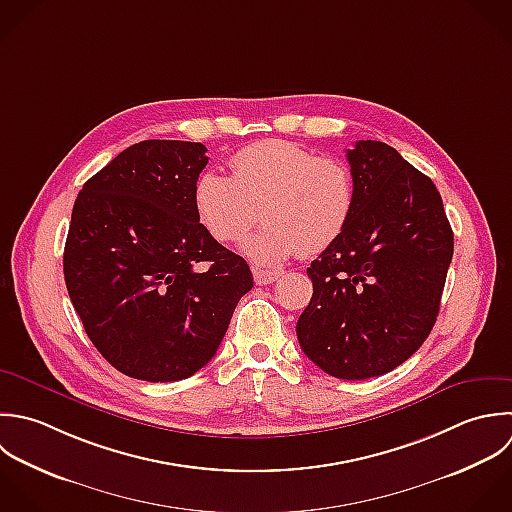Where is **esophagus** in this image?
<instances>
[{"label":"esophagus","instance_id":"1","mask_svg":"<svg viewBox=\"0 0 512 512\" xmlns=\"http://www.w3.org/2000/svg\"><path fill=\"white\" fill-rule=\"evenodd\" d=\"M281 277V271H271V269H259L253 267V279L257 285H271Z\"/></svg>","mask_w":512,"mask_h":512}]
</instances>
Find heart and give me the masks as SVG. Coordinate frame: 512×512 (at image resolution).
<instances>
[{"instance_id": "heart-1", "label": "heart", "mask_w": 512, "mask_h": 512, "mask_svg": "<svg viewBox=\"0 0 512 512\" xmlns=\"http://www.w3.org/2000/svg\"><path fill=\"white\" fill-rule=\"evenodd\" d=\"M355 203L357 183L345 161L283 139L239 149L231 175L207 169L193 185L197 221L221 243L243 239L261 207L267 223L243 241V253L265 267L297 251H327L349 227Z\"/></svg>"}]
</instances>
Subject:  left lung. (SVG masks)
<instances>
[{"mask_svg":"<svg viewBox=\"0 0 512 512\" xmlns=\"http://www.w3.org/2000/svg\"><path fill=\"white\" fill-rule=\"evenodd\" d=\"M357 203L345 233L307 269L313 297L297 323L303 353L327 375L379 377L429 337L453 259L435 183L381 141L347 151Z\"/></svg>","mask_w":512,"mask_h":512,"instance_id":"left-lung-1","label":"left lung"}]
</instances>
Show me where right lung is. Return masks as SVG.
I'll return each mask as SVG.
<instances>
[{
  "mask_svg": "<svg viewBox=\"0 0 512 512\" xmlns=\"http://www.w3.org/2000/svg\"><path fill=\"white\" fill-rule=\"evenodd\" d=\"M207 147L147 139L79 191L63 251L69 299L95 349L123 375L181 381L217 353L247 261L197 221L193 185Z\"/></svg>",
  "mask_w": 512,
  "mask_h": 512,
  "instance_id": "1",
  "label": "right lung"
}]
</instances>
